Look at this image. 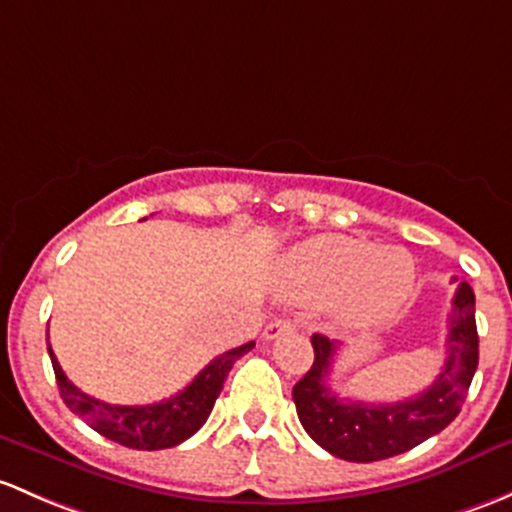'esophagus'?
Returning <instances> with one entry per match:
<instances>
[{
  "label": "esophagus",
  "instance_id": "esophagus-1",
  "mask_svg": "<svg viewBox=\"0 0 512 512\" xmlns=\"http://www.w3.org/2000/svg\"><path fill=\"white\" fill-rule=\"evenodd\" d=\"M292 326L294 324L289 319H274L265 326V331H262V338H265V341H274V338H279L282 333L292 331Z\"/></svg>",
  "mask_w": 512,
  "mask_h": 512
}]
</instances>
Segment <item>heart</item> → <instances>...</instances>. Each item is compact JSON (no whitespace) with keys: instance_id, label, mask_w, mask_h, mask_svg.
Returning a JSON list of instances; mask_svg holds the SVG:
<instances>
[{"instance_id":"1","label":"heart","mask_w":512,"mask_h":512,"mask_svg":"<svg viewBox=\"0 0 512 512\" xmlns=\"http://www.w3.org/2000/svg\"><path fill=\"white\" fill-rule=\"evenodd\" d=\"M284 289L301 301H333L353 326L380 324L414 287V262L402 247L324 235L299 245L282 267Z\"/></svg>"}]
</instances>
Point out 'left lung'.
Here are the masks:
<instances>
[{"mask_svg":"<svg viewBox=\"0 0 512 512\" xmlns=\"http://www.w3.org/2000/svg\"><path fill=\"white\" fill-rule=\"evenodd\" d=\"M451 304L446 360L437 380L419 395L392 405L338 400L326 383L338 346L314 333V365L292 390L306 434L338 459L370 464L405 454L449 427L461 412L478 368L476 297L469 282L459 284Z\"/></svg>","mask_w":512,"mask_h":512,"instance_id":"1","label":"left lung"}]
</instances>
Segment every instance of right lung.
I'll return each mask as SVG.
<instances>
[{"label": "right lung", "instance_id": "1", "mask_svg": "<svg viewBox=\"0 0 512 512\" xmlns=\"http://www.w3.org/2000/svg\"><path fill=\"white\" fill-rule=\"evenodd\" d=\"M252 348H255V341L233 348V351H225L218 358H213L193 378L191 385H186L184 390L171 395L169 400L137 407L107 405V402L85 395L83 390H78L66 378L51 346H48V355H51L53 373H56V383L58 390H61L63 402L88 427H93L102 437L117 441V444L129 446V449L157 451L181 444V441L193 437L206 424L208 414H211L215 400H218L220 390H223V383L228 378L233 363L240 355L252 351Z\"/></svg>", "mask_w": 512, "mask_h": 512}]
</instances>
